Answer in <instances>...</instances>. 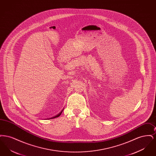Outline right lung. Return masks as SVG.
<instances>
[{
    "label": "right lung",
    "instance_id": "right-lung-1",
    "mask_svg": "<svg viewBox=\"0 0 156 156\" xmlns=\"http://www.w3.org/2000/svg\"><path fill=\"white\" fill-rule=\"evenodd\" d=\"M64 109H62V111H61V112H59V113H58V115H55V116H54V117H52V118H50V119H54V118H58V117H59V116H60V115H61V113H62V111H63V110H64Z\"/></svg>",
    "mask_w": 156,
    "mask_h": 156
}]
</instances>
